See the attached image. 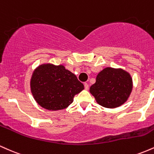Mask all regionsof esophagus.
Listing matches in <instances>:
<instances>
[{"label":"esophagus","mask_w":154,"mask_h":154,"mask_svg":"<svg viewBox=\"0 0 154 154\" xmlns=\"http://www.w3.org/2000/svg\"><path fill=\"white\" fill-rule=\"evenodd\" d=\"M84 85H85V89L88 90V88H89V85H88V83H85Z\"/></svg>","instance_id":"obj_1"}]
</instances>
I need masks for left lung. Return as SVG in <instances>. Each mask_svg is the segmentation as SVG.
I'll use <instances>...</instances> for the list:
<instances>
[{
	"mask_svg": "<svg viewBox=\"0 0 154 154\" xmlns=\"http://www.w3.org/2000/svg\"><path fill=\"white\" fill-rule=\"evenodd\" d=\"M132 88V78L128 72L121 68L106 67L98 74L90 93L99 105L114 109L128 101Z\"/></svg>",
	"mask_w": 154,
	"mask_h": 154,
	"instance_id": "1",
	"label": "left lung"
}]
</instances>
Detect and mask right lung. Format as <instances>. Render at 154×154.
<instances>
[{"label": "right lung", "mask_w": 154, "mask_h": 154, "mask_svg": "<svg viewBox=\"0 0 154 154\" xmlns=\"http://www.w3.org/2000/svg\"><path fill=\"white\" fill-rule=\"evenodd\" d=\"M82 90V83L61 64L42 63L35 69L30 79V91L35 100L50 111L66 109Z\"/></svg>", "instance_id": "right-lung-1"}]
</instances>
